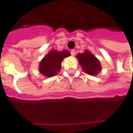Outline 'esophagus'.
I'll use <instances>...</instances> for the list:
<instances>
[{
	"mask_svg": "<svg viewBox=\"0 0 133 133\" xmlns=\"http://www.w3.org/2000/svg\"><path fill=\"white\" fill-rule=\"evenodd\" d=\"M70 53H71V55H72V56H75V50H72L70 51Z\"/></svg>",
	"mask_w": 133,
	"mask_h": 133,
	"instance_id": "obj_1",
	"label": "esophagus"
}]
</instances>
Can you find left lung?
Segmentation results:
<instances>
[{
	"label": "left lung",
	"mask_w": 133,
	"mask_h": 133,
	"mask_svg": "<svg viewBox=\"0 0 133 133\" xmlns=\"http://www.w3.org/2000/svg\"><path fill=\"white\" fill-rule=\"evenodd\" d=\"M76 58L82 70L88 75L96 76L102 70L99 60L89 50H85L83 53H78Z\"/></svg>",
	"instance_id": "left-lung-1"
}]
</instances>
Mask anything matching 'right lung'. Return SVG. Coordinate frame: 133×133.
Segmentation results:
<instances>
[{
    "label": "right lung",
    "mask_w": 133,
    "mask_h": 133,
    "mask_svg": "<svg viewBox=\"0 0 133 133\" xmlns=\"http://www.w3.org/2000/svg\"><path fill=\"white\" fill-rule=\"evenodd\" d=\"M70 55V52L68 50H50L40 62L38 67L39 72L46 78L55 76L61 70L62 61L64 58H68Z\"/></svg>",
    "instance_id": "1"
}]
</instances>
